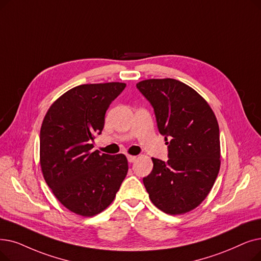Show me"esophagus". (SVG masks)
Listing matches in <instances>:
<instances>
[{
    "label": "esophagus",
    "mask_w": 261,
    "mask_h": 261,
    "mask_svg": "<svg viewBox=\"0 0 261 261\" xmlns=\"http://www.w3.org/2000/svg\"><path fill=\"white\" fill-rule=\"evenodd\" d=\"M127 159H128V161L130 162V163H133L135 160H137V156L135 155H127Z\"/></svg>",
    "instance_id": "obj_1"
}]
</instances>
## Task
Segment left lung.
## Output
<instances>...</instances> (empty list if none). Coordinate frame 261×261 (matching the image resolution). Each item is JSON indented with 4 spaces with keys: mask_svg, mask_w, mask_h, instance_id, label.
<instances>
[{
    "mask_svg": "<svg viewBox=\"0 0 261 261\" xmlns=\"http://www.w3.org/2000/svg\"><path fill=\"white\" fill-rule=\"evenodd\" d=\"M137 87L152 106L168 148L166 162L151 158L153 168L144 186L161 211L187 213L207 197L220 171L217 117L197 92L175 79H149Z\"/></svg>",
    "mask_w": 261,
    "mask_h": 261,
    "instance_id": "8db88e82",
    "label": "left lung"
}]
</instances>
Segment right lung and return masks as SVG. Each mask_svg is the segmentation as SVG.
Here are the masks:
<instances>
[{"label":"right lung","instance_id":"add662e5","mask_svg":"<svg viewBox=\"0 0 261 261\" xmlns=\"http://www.w3.org/2000/svg\"><path fill=\"white\" fill-rule=\"evenodd\" d=\"M124 87L119 82L75 86L54 101L41 124L43 178L62 205L82 217L108 208L128 173L124 154L92 150L107 110Z\"/></svg>","mask_w":261,"mask_h":261}]
</instances>
